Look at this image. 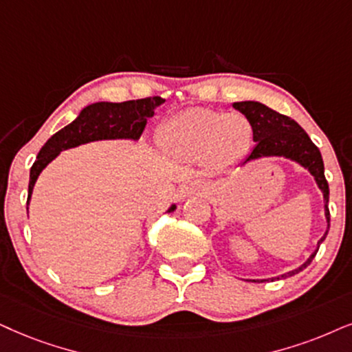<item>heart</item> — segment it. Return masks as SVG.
<instances>
[{"instance_id":"heart-1","label":"heart","mask_w":352,"mask_h":352,"mask_svg":"<svg viewBox=\"0 0 352 352\" xmlns=\"http://www.w3.org/2000/svg\"><path fill=\"white\" fill-rule=\"evenodd\" d=\"M252 124L242 113L188 110L167 123L164 143L184 157H206L216 167L239 161L252 143Z\"/></svg>"}]
</instances>
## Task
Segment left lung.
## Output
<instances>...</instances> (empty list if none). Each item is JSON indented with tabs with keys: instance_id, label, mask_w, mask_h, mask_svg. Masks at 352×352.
Returning a JSON list of instances; mask_svg holds the SVG:
<instances>
[{
	"instance_id": "left-lung-1",
	"label": "left lung",
	"mask_w": 352,
	"mask_h": 352,
	"mask_svg": "<svg viewBox=\"0 0 352 352\" xmlns=\"http://www.w3.org/2000/svg\"><path fill=\"white\" fill-rule=\"evenodd\" d=\"M235 110H239L240 113H243L247 117L248 122L252 124L253 131V141H255V148L245 161L242 162L247 164L255 159L265 157V155H286L297 161L302 166L309 168V172L312 173L317 180L320 190L323 191L324 198V214H327L328 221V229H330V209H328V199H330V188H328V182L324 179V166L320 149L312 143L309 135L302 130V126L297 122H294L291 117L281 115L274 110H271L270 107H266L260 102H235L232 104ZM328 229L322 239H320L318 245L323 242L324 237L328 235ZM318 252V250H317ZM317 252L307 260L305 265H302L300 268H297L291 273L279 276L276 279L287 278V276H294L307 268L312 260L317 255ZM268 281V279H265Z\"/></svg>"
}]
</instances>
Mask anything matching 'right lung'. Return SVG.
<instances>
[{
    "label": "right lung",
    "mask_w": 352,
    "mask_h": 352,
    "mask_svg": "<svg viewBox=\"0 0 352 352\" xmlns=\"http://www.w3.org/2000/svg\"><path fill=\"white\" fill-rule=\"evenodd\" d=\"M162 102V97L155 96L138 100L120 102V104L99 102V104L86 107L73 123L55 133L40 149L37 161L30 167L28 204L38 173L47 167L48 162L53 161L60 154V151L96 140H115V138L138 140L143 135L148 118L151 115H154L155 107L161 105ZM173 209H175V206H172L168 211H173Z\"/></svg>",
    "instance_id": "obj_1"
}]
</instances>
